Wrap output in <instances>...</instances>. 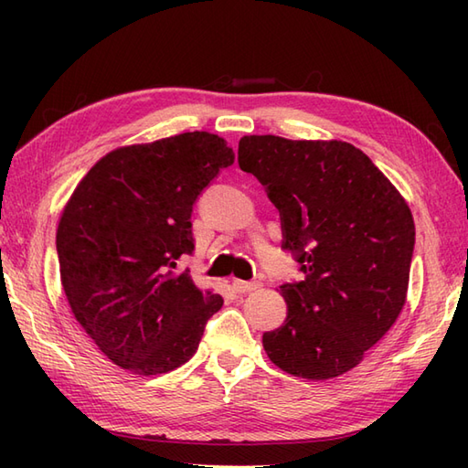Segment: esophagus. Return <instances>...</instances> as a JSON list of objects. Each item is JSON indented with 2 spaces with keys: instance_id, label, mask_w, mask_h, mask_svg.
<instances>
[{
  "instance_id": "34e87169",
  "label": "esophagus",
  "mask_w": 468,
  "mask_h": 468,
  "mask_svg": "<svg viewBox=\"0 0 468 468\" xmlns=\"http://www.w3.org/2000/svg\"><path fill=\"white\" fill-rule=\"evenodd\" d=\"M260 287H261L260 282H241V280H235L233 282V290L237 293H250V292L260 290Z\"/></svg>"
}]
</instances>
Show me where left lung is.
<instances>
[{
    "label": "left lung",
    "instance_id": "1",
    "mask_svg": "<svg viewBox=\"0 0 468 468\" xmlns=\"http://www.w3.org/2000/svg\"><path fill=\"white\" fill-rule=\"evenodd\" d=\"M239 166L265 186L282 217V247L303 273L280 287L287 317L263 334L265 354L305 380L342 376L406 303L416 235L410 207L350 143L243 136Z\"/></svg>",
    "mask_w": 468,
    "mask_h": 468
}]
</instances>
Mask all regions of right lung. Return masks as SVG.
<instances>
[{
  "label": "right lung",
  "instance_id": "right-lung-1",
  "mask_svg": "<svg viewBox=\"0 0 468 468\" xmlns=\"http://www.w3.org/2000/svg\"><path fill=\"white\" fill-rule=\"evenodd\" d=\"M233 148L211 133L121 146L74 188L58 223L59 277L72 314L108 360L166 374L197 352L223 297L201 292L181 255L195 251L197 197Z\"/></svg>",
  "mask_w": 468,
  "mask_h": 468
}]
</instances>
